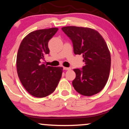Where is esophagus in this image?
<instances>
[{
    "label": "esophagus",
    "mask_w": 129,
    "mask_h": 129,
    "mask_svg": "<svg viewBox=\"0 0 129 129\" xmlns=\"http://www.w3.org/2000/svg\"><path fill=\"white\" fill-rule=\"evenodd\" d=\"M63 69L65 70H71V68L70 67H63Z\"/></svg>",
    "instance_id": "34e87169"
}]
</instances>
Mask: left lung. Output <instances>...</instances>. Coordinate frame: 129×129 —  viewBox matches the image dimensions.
Instances as JSON below:
<instances>
[{
	"mask_svg": "<svg viewBox=\"0 0 129 129\" xmlns=\"http://www.w3.org/2000/svg\"><path fill=\"white\" fill-rule=\"evenodd\" d=\"M62 30L73 42L76 55H83L85 65L75 68L73 86L82 95L90 96L105 87L110 74L111 55L107 43L97 31L90 28L68 26Z\"/></svg>",
	"mask_w": 129,
	"mask_h": 129,
	"instance_id": "1",
	"label": "left lung"
}]
</instances>
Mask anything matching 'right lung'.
Instances as JSON below:
<instances>
[{"label":"right lung","mask_w":129,"mask_h":129,"mask_svg":"<svg viewBox=\"0 0 129 129\" xmlns=\"http://www.w3.org/2000/svg\"><path fill=\"white\" fill-rule=\"evenodd\" d=\"M58 28L31 32L24 37L17 56V73L22 86L33 96L43 98L54 92L62 73V67H53L42 63L49 53L48 42Z\"/></svg>","instance_id":"obj_1"}]
</instances>
